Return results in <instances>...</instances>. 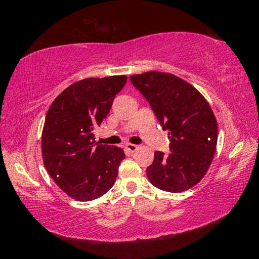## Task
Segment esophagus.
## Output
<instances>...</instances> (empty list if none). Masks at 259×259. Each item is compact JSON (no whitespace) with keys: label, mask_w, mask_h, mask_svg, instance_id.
I'll return each instance as SVG.
<instances>
[{"label":"esophagus","mask_w":259,"mask_h":259,"mask_svg":"<svg viewBox=\"0 0 259 259\" xmlns=\"http://www.w3.org/2000/svg\"><path fill=\"white\" fill-rule=\"evenodd\" d=\"M124 148L128 152H130V153H134V152H136L138 150V146L137 145H134V144H125V146H124Z\"/></svg>","instance_id":"esophagus-1"}]
</instances>
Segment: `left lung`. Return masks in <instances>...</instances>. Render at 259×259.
Here are the masks:
<instances>
[{"label": "left lung", "mask_w": 259, "mask_h": 259, "mask_svg": "<svg viewBox=\"0 0 259 259\" xmlns=\"http://www.w3.org/2000/svg\"><path fill=\"white\" fill-rule=\"evenodd\" d=\"M130 81L170 139L169 154L156 151L147 166L151 184L171 193L196 185L207 174L217 145V121L208 102L190 83L169 73L136 74Z\"/></svg>", "instance_id": "left-lung-1"}]
</instances>
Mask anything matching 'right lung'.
I'll list each match as a JSON object with an SVG mask.
<instances>
[{"label":"right lung","mask_w":259,"mask_h":259,"mask_svg":"<svg viewBox=\"0 0 259 259\" xmlns=\"http://www.w3.org/2000/svg\"><path fill=\"white\" fill-rule=\"evenodd\" d=\"M125 83V75L84 78L66 88L47 113L43 162L60 190L77 201L100 198L115 183L124 152L96 142L94 130Z\"/></svg>","instance_id":"1"}]
</instances>
